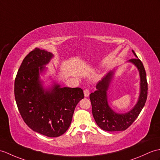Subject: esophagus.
I'll return each mask as SVG.
<instances>
[{"label":"esophagus","instance_id":"esophagus-1","mask_svg":"<svg viewBox=\"0 0 160 160\" xmlns=\"http://www.w3.org/2000/svg\"><path fill=\"white\" fill-rule=\"evenodd\" d=\"M84 94L85 97H88L89 94H90V91H89V89L87 88V89H84Z\"/></svg>","mask_w":160,"mask_h":160}]
</instances>
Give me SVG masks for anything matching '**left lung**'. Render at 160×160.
I'll return each mask as SVG.
<instances>
[{
    "instance_id": "1",
    "label": "left lung",
    "mask_w": 160,
    "mask_h": 160,
    "mask_svg": "<svg viewBox=\"0 0 160 160\" xmlns=\"http://www.w3.org/2000/svg\"><path fill=\"white\" fill-rule=\"evenodd\" d=\"M136 58L129 61L133 63L138 69L140 76V93L138 102L134 108L129 112L118 114L110 108L107 99V90L112 79L113 72H110L98 83L96 90L90 95L92 105V113L96 123L103 130L108 132L124 131L130 126L138 117L145 104L147 98L148 84L146 72L142 61L132 50Z\"/></svg>"
}]
</instances>
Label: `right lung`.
<instances>
[{"label": "right lung", "instance_id": "add662e5", "mask_svg": "<svg viewBox=\"0 0 160 160\" xmlns=\"http://www.w3.org/2000/svg\"><path fill=\"white\" fill-rule=\"evenodd\" d=\"M52 57L39 48L30 52L17 73L14 95L25 123L33 131L54 138L68 130L75 108L84 95L80 88H61L58 84H54L51 90H44L39 72Z\"/></svg>", "mask_w": 160, "mask_h": 160}]
</instances>
